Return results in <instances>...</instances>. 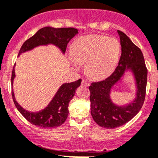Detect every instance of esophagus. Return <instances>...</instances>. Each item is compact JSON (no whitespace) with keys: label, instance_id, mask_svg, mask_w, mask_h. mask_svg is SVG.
<instances>
[{"label":"esophagus","instance_id":"esophagus-1","mask_svg":"<svg viewBox=\"0 0 158 158\" xmlns=\"http://www.w3.org/2000/svg\"><path fill=\"white\" fill-rule=\"evenodd\" d=\"M82 85L89 86V82H88L87 80H85V79H82Z\"/></svg>","mask_w":158,"mask_h":158}]
</instances>
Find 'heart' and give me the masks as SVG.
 Returning <instances> with one entry per match:
<instances>
[{
	"label": "heart",
	"instance_id": "b5f03b06",
	"mask_svg": "<svg viewBox=\"0 0 158 158\" xmlns=\"http://www.w3.org/2000/svg\"><path fill=\"white\" fill-rule=\"evenodd\" d=\"M121 52L117 39L101 35L83 36L74 41L71 57L76 64L87 62L88 73L94 78L109 75L118 64Z\"/></svg>",
	"mask_w": 158,
	"mask_h": 158
}]
</instances>
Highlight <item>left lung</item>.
I'll return each mask as SVG.
<instances>
[{
	"instance_id": "left-lung-1",
	"label": "left lung",
	"mask_w": 158,
	"mask_h": 158,
	"mask_svg": "<svg viewBox=\"0 0 158 158\" xmlns=\"http://www.w3.org/2000/svg\"><path fill=\"white\" fill-rule=\"evenodd\" d=\"M117 32L122 50L118 66L107 79L92 82L89 86L92 117L98 125L106 129L121 127L135 117L144 104L147 85L148 69L142 51L125 33L119 30ZM127 70H130L135 78L136 98L127 106H116L111 101L109 93Z\"/></svg>"
}]
</instances>
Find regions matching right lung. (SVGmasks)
Segmentation results:
<instances>
[{"label": "right lung", "instance_id": "obj_1", "mask_svg": "<svg viewBox=\"0 0 158 158\" xmlns=\"http://www.w3.org/2000/svg\"><path fill=\"white\" fill-rule=\"evenodd\" d=\"M78 33V30L74 28H56L44 27L39 29L35 34L26 40L21 47L18 56L26 51H29L34 48L40 45L54 44L59 48L64 54L69 41ZM15 64L12 71L11 84L13 85L15 76ZM82 79L76 82L64 83L60 87L48 105L39 112H29L23 109L15 99L12 87V97L16 107L21 114L29 123L33 125L42 128H54L60 127L66 121L69 114V101L73 99L75 91L81 85Z\"/></svg>", "mask_w": 158, "mask_h": 158}]
</instances>
